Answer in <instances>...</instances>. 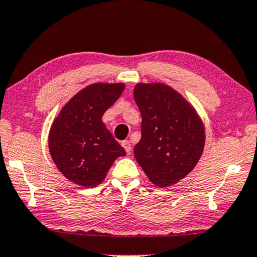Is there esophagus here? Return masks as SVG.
<instances>
[{
    "instance_id": "obj_1",
    "label": "esophagus",
    "mask_w": 257,
    "mask_h": 257,
    "mask_svg": "<svg viewBox=\"0 0 257 257\" xmlns=\"http://www.w3.org/2000/svg\"><path fill=\"white\" fill-rule=\"evenodd\" d=\"M122 146H123V148L125 149L126 154H131V153H132V145H131V141H128V140H125V141H122Z\"/></svg>"
}]
</instances>
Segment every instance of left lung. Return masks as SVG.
Wrapping results in <instances>:
<instances>
[{
  "label": "left lung",
  "mask_w": 257,
  "mask_h": 257,
  "mask_svg": "<svg viewBox=\"0 0 257 257\" xmlns=\"http://www.w3.org/2000/svg\"><path fill=\"white\" fill-rule=\"evenodd\" d=\"M134 98L142 116L134 155L157 187H169L195 168L206 134L197 112L182 95L163 83H139Z\"/></svg>",
  "instance_id": "1"
}]
</instances>
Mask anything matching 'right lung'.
Returning a JSON list of instances; mask_svg holds the SVG:
<instances>
[{"instance_id":"1","label":"right lung","mask_w":257,"mask_h":257,"mask_svg":"<svg viewBox=\"0 0 257 257\" xmlns=\"http://www.w3.org/2000/svg\"><path fill=\"white\" fill-rule=\"evenodd\" d=\"M123 83H94L78 91L51 124L48 145L51 159L71 182L95 187L125 152L102 122L121 96Z\"/></svg>"}]
</instances>
